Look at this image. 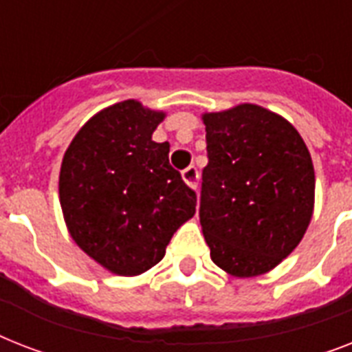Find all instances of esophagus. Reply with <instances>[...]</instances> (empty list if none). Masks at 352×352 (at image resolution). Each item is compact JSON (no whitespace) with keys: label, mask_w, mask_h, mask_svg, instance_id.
I'll list each match as a JSON object with an SVG mask.
<instances>
[{"label":"esophagus","mask_w":352,"mask_h":352,"mask_svg":"<svg viewBox=\"0 0 352 352\" xmlns=\"http://www.w3.org/2000/svg\"><path fill=\"white\" fill-rule=\"evenodd\" d=\"M182 179H184L186 184H190L192 188H197V182H199L197 166H188L186 170L182 171Z\"/></svg>","instance_id":"obj_1"}]
</instances>
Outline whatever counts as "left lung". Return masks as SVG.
<instances>
[{
  "instance_id": "left-lung-1",
  "label": "left lung",
  "mask_w": 352,
  "mask_h": 352,
  "mask_svg": "<svg viewBox=\"0 0 352 352\" xmlns=\"http://www.w3.org/2000/svg\"><path fill=\"white\" fill-rule=\"evenodd\" d=\"M199 217L212 261L252 278L283 261L314 208L311 153L294 126L254 104L206 113Z\"/></svg>"
}]
</instances>
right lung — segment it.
<instances>
[{"label": "right lung", "instance_id": "right-lung-1", "mask_svg": "<svg viewBox=\"0 0 352 352\" xmlns=\"http://www.w3.org/2000/svg\"><path fill=\"white\" fill-rule=\"evenodd\" d=\"M164 113L137 100L107 107L63 155L60 204L76 245L118 276H138L164 257L197 195L171 168L170 144L151 135Z\"/></svg>", "mask_w": 352, "mask_h": 352}]
</instances>
